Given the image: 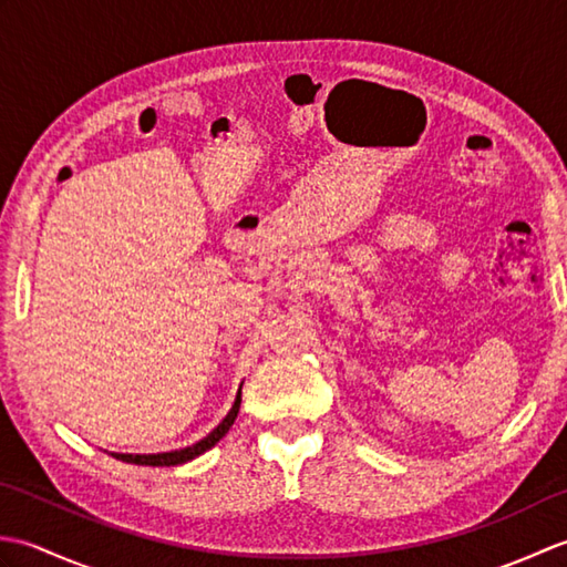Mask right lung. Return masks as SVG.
I'll use <instances>...</instances> for the list:
<instances>
[{
  "instance_id": "1",
  "label": "right lung",
  "mask_w": 567,
  "mask_h": 567,
  "mask_svg": "<svg viewBox=\"0 0 567 567\" xmlns=\"http://www.w3.org/2000/svg\"><path fill=\"white\" fill-rule=\"evenodd\" d=\"M240 388H244V382H240ZM240 388H238V392H236V400H234L231 412H228V414L224 416L221 424L216 426V429L209 433V436H204L202 441L187 445V449L167 451V453H143V455H141V453H112V455L118 457V461H124V463L153 465V467H171V465H183V463L195 461L197 455H202V453H207L209 449H214V445L226 436L228 429L234 426V421H236V416H238V409H240Z\"/></svg>"
}]
</instances>
